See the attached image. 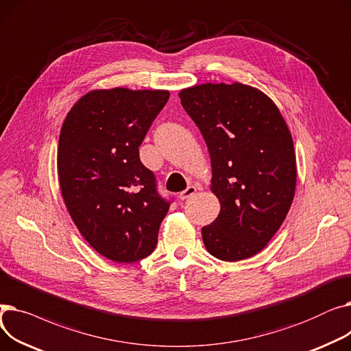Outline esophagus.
Wrapping results in <instances>:
<instances>
[{
    "label": "esophagus",
    "mask_w": 351,
    "mask_h": 351,
    "mask_svg": "<svg viewBox=\"0 0 351 351\" xmlns=\"http://www.w3.org/2000/svg\"><path fill=\"white\" fill-rule=\"evenodd\" d=\"M195 193H196V188H195V186H188L185 191L179 193V199H180V200L189 199V197H192Z\"/></svg>",
    "instance_id": "34e87169"
}]
</instances>
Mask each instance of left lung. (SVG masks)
<instances>
[{
    "instance_id": "left-lung-1",
    "label": "left lung",
    "mask_w": 351,
    "mask_h": 351,
    "mask_svg": "<svg viewBox=\"0 0 351 351\" xmlns=\"http://www.w3.org/2000/svg\"><path fill=\"white\" fill-rule=\"evenodd\" d=\"M212 163L210 191L220 204L202 228L206 250L239 262L265 249L286 219L296 191V154L279 108L241 82L200 84L179 92Z\"/></svg>"
}]
</instances>
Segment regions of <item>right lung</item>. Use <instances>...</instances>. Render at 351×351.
Instances as JSON below:
<instances>
[{
	"instance_id": "right-lung-1",
	"label": "right lung",
	"mask_w": 351,
	"mask_h": 351,
	"mask_svg": "<svg viewBox=\"0 0 351 351\" xmlns=\"http://www.w3.org/2000/svg\"><path fill=\"white\" fill-rule=\"evenodd\" d=\"M168 99L165 89H94L64 119L61 195L85 241L109 261L132 263L156 246L169 202L158 195L139 145Z\"/></svg>"
}]
</instances>
